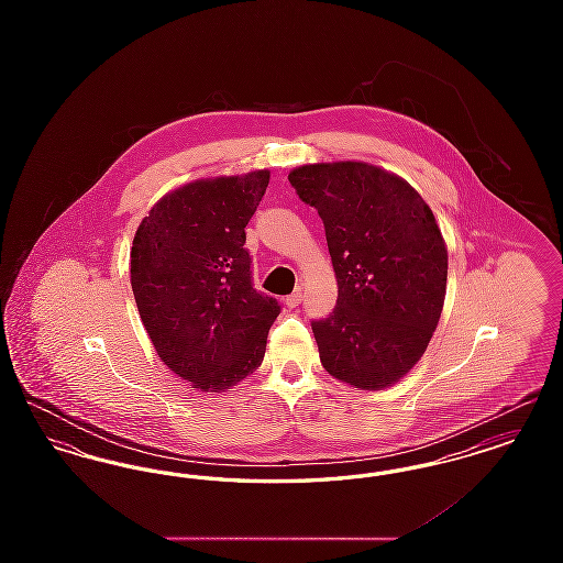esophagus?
<instances>
[{"label":"esophagus","instance_id":"obj_1","mask_svg":"<svg viewBox=\"0 0 563 563\" xmlns=\"http://www.w3.org/2000/svg\"><path fill=\"white\" fill-rule=\"evenodd\" d=\"M299 303H301V291H295V294L287 297V306H289V308H297Z\"/></svg>","mask_w":563,"mask_h":563}]
</instances>
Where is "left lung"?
I'll return each instance as SVG.
<instances>
[{
	"instance_id": "obj_1",
	"label": "left lung",
	"mask_w": 563,
	"mask_h": 563,
	"mask_svg": "<svg viewBox=\"0 0 563 563\" xmlns=\"http://www.w3.org/2000/svg\"><path fill=\"white\" fill-rule=\"evenodd\" d=\"M324 225L338 301L312 321L322 367L361 390L399 382L424 354L443 310L448 249L434 214L401 177L365 162L289 173Z\"/></svg>"
}]
</instances>
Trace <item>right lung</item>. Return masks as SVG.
I'll return each mask as SVG.
<instances>
[{"mask_svg": "<svg viewBox=\"0 0 563 563\" xmlns=\"http://www.w3.org/2000/svg\"><path fill=\"white\" fill-rule=\"evenodd\" d=\"M269 170L166 194L131 249L134 301L162 363L200 390H225L266 354L280 303L253 287L244 249Z\"/></svg>", "mask_w": 563, "mask_h": 563, "instance_id": "1", "label": "right lung"}]
</instances>
